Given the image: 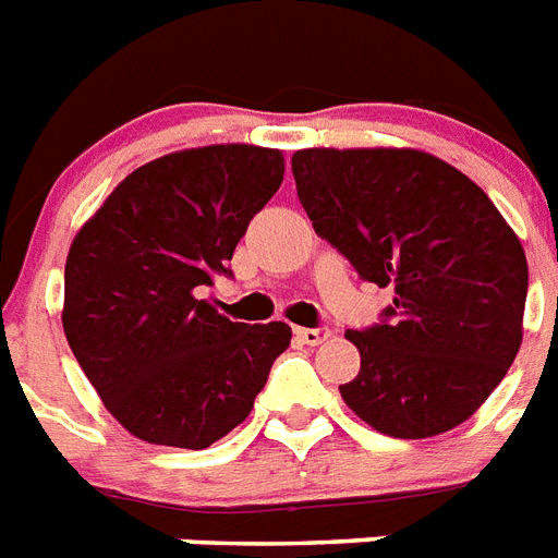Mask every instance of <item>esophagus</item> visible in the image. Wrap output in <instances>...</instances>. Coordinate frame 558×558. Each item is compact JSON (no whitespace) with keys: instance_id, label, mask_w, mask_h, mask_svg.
<instances>
[{"instance_id":"34e87169","label":"esophagus","mask_w":558,"mask_h":558,"mask_svg":"<svg viewBox=\"0 0 558 558\" xmlns=\"http://www.w3.org/2000/svg\"><path fill=\"white\" fill-rule=\"evenodd\" d=\"M293 333H296L305 345H323V342L331 337V328H328V325H316V328H296Z\"/></svg>"}]
</instances>
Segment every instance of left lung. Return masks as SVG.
I'll return each instance as SVG.
<instances>
[{
    "mask_svg": "<svg viewBox=\"0 0 558 558\" xmlns=\"http://www.w3.org/2000/svg\"><path fill=\"white\" fill-rule=\"evenodd\" d=\"M296 195L363 282L395 288L380 323L349 331L360 374L342 400L391 438L456 429L521 345L527 258L470 178L417 149H302Z\"/></svg>",
    "mask_w": 558,
    "mask_h": 558,
    "instance_id": "left-lung-1",
    "label": "left lung"
}]
</instances>
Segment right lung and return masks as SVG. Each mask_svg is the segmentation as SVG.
<instances>
[{
  "mask_svg": "<svg viewBox=\"0 0 558 558\" xmlns=\"http://www.w3.org/2000/svg\"><path fill=\"white\" fill-rule=\"evenodd\" d=\"M284 178L262 146L163 155L118 184L65 262L62 328L106 409L135 438L207 449L251 414L284 323H230L202 291Z\"/></svg>",
  "mask_w": 558,
  "mask_h": 558,
  "instance_id": "right-lung-1",
  "label": "right lung"
}]
</instances>
